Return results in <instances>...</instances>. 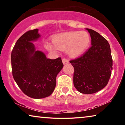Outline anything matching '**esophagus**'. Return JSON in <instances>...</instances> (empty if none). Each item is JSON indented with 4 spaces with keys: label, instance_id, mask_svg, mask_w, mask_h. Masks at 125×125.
I'll return each instance as SVG.
<instances>
[{
    "label": "esophagus",
    "instance_id": "1",
    "mask_svg": "<svg viewBox=\"0 0 125 125\" xmlns=\"http://www.w3.org/2000/svg\"><path fill=\"white\" fill-rule=\"evenodd\" d=\"M62 62H63V64H64V65L67 64L69 63V61H68L66 59H65V58H63V59H62Z\"/></svg>",
    "mask_w": 125,
    "mask_h": 125
}]
</instances>
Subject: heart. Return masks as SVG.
Segmentation results:
<instances>
[{"instance_id":"heart-1","label":"heart","mask_w":125,"mask_h":125,"mask_svg":"<svg viewBox=\"0 0 125 125\" xmlns=\"http://www.w3.org/2000/svg\"><path fill=\"white\" fill-rule=\"evenodd\" d=\"M90 42V36L85 31H73L59 34L53 37L52 42L54 47L61 51L66 49L68 55L76 57L83 54L87 49ZM50 51L54 48L50 44H46Z\"/></svg>"}]
</instances>
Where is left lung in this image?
Instances as JSON below:
<instances>
[{
    "mask_svg": "<svg viewBox=\"0 0 125 125\" xmlns=\"http://www.w3.org/2000/svg\"><path fill=\"white\" fill-rule=\"evenodd\" d=\"M92 46L80 57L69 61L74 68L73 83L83 94H93L106 86L112 74L113 59L108 42L98 32L86 28Z\"/></svg>",
    "mask_w": 125,
    "mask_h": 125,
    "instance_id": "obj_1",
    "label": "left lung"
}]
</instances>
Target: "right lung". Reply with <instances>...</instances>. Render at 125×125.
I'll list each match as a JSON object with an SVG mask.
<instances>
[{"label": "right lung", "instance_id": "obj_1", "mask_svg": "<svg viewBox=\"0 0 125 125\" xmlns=\"http://www.w3.org/2000/svg\"><path fill=\"white\" fill-rule=\"evenodd\" d=\"M40 35L30 30L17 40L11 52L12 73L17 85L27 96L35 99L48 97L56 85V76L64 66L61 57L47 59L35 51L34 40Z\"/></svg>", "mask_w": 125, "mask_h": 125}]
</instances>
